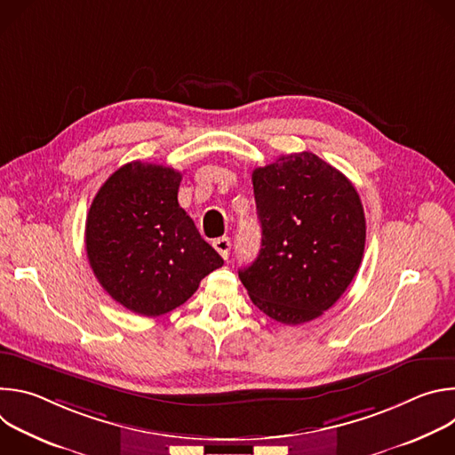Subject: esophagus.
Masks as SVG:
<instances>
[{
	"instance_id": "34e87169",
	"label": "esophagus",
	"mask_w": 455,
	"mask_h": 455,
	"mask_svg": "<svg viewBox=\"0 0 455 455\" xmlns=\"http://www.w3.org/2000/svg\"><path fill=\"white\" fill-rule=\"evenodd\" d=\"M214 248H216V251L223 257V259H228V253H230V239L228 237H218V239H214Z\"/></svg>"
}]
</instances>
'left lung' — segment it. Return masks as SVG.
<instances>
[{"label":"left lung","instance_id":"obj_1","mask_svg":"<svg viewBox=\"0 0 455 455\" xmlns=\"http://www.w3.org/2000/svg\"><path fill=\"white\" fill-rule=\"evenodd\" d=\"M263 239L239 270L251 302L297 326L330 309L356 275L365 216L355 185L313 153H293L251 172Z\"/></svg>","mask_w":455,"mask_h":455}]
</instances>
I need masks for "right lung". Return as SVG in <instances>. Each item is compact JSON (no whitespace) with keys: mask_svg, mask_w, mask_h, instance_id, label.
Returning a JSON list of instances; mask_svg holds the SVG:
<instances>
[{"mask_svg":"<svg viewBox=\"0 0 455 455\" xmlns=\"http://www.w3.org/2000/svg\"><path fill=\"white\" fill-rule=\"evenodd\" d=\"M181 172L132 162L99 188L86 218V251L100 286L125 309L158 316L181 306L223 267L178 204Z\"/></svg>","mask_w":455,"mask_h":455,"instance_id":"1","label":"right lung"}]
</instances>
